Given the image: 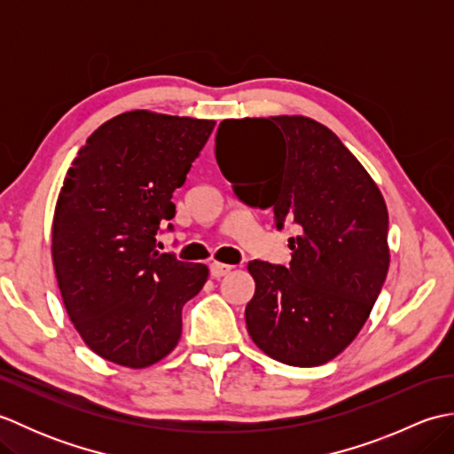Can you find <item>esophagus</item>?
Here are the masks:
<instances>
[{
  "label": "esophagus",
  "mask_w": 454,
  "mask_h": 454,
  "mask_svg": "<svg viewBox=\"0 0 454 454\" xmlns=\"http://www.w3.org/2000/svg\"><path fill=\"white\" fill-rule=\"evenodd\" d=\"M230 271H232V265H224V263H218V262L210 263V275L215 277V278L224 277V275H228Z\"/></svg>",
  "instance_id": "1"
}]
</instances>
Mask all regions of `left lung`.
Returning a JSON list of instances; mask_svg holds the SVG:
<instances>
[{"instance_id": "obj_1", "label": "left lung", "mask_w": 454, "mask_h": 454, "mask_svg": "<svg viewBox=\"0 0 454 454\" xmlns=\"http://www.w3.org/2000/svg\"><path fill=\"white\" fill-rule=\"evenodd\" d=\"M236 149L248 152L246 168ZM216 161L246 202L273 208L278 228L291 220L301 230L288 239L291 267L247 265L255 281L249 337L291 366L335 359L369 320L388 273L380 189L330 129L302 114L222 121Z\"/></svg>"}]
</instances>
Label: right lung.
Listing matches in <instances>:
<instances>
[{"instance_id":"right-lung-1","label":"right lung","mask_w":454,"mask_h":454,"mask_svg":"<svg viewBox=\"0 0 454 454\" xmlns=\"http://www.w3.org/2000/svg\"><path fill=\"white\" fill-rule=\"evenodd\" d=\"M216 121L137 109L103 122L67 169L52 218V265L67 316L101 359L146 369L181 337V312L208 278L156 249L173 191Z\"/></svg>"}]
</instances>
